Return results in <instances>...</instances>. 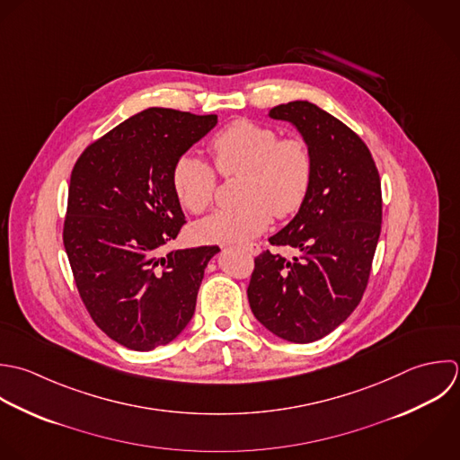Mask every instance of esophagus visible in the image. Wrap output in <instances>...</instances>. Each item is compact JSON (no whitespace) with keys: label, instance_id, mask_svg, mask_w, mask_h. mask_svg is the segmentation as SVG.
<instances>
[{"label":"esophagus","instance_id":"esophagus-1","mask_svg":"<svg viewBox=\"0 0 460 460\" xmlns=\"http://www.w3.org/2000/svg\"><path fill=\"white\" fill-rule=\"evenodd\" d=\"M243 251H245V252H249L251 256H258L261 249H260V245H258V243H249V245H245V247H243Z\"/></svg>","mask_w":460,"mask_h":460}]
</instances>
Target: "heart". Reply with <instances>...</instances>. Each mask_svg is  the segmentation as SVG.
Returning a JSON list of instances; mask_svg holds the SVG:
<instances>
[{
	"label": "heart",
	"instance_id": "1",
	"mask_svg": "<svg viewBox=\"0 0 460 460\" xmlns=\"http://www.w3.org/2000/svg\"><path fill=\"white\" fill-rule=\"evenodd\" d=\"M209 150L224 175L245 172L240 188L243 204L224 208L195 224V236L208 243H243L261 234L272 215H294L305 202L314 159L305 139L279 137L270 127L238 119L213 136ZM181 204L202 213L213 200L217 173L206 161L182 155L172 173Z\"/></svg>",
	"mask_w": 460,
	"mask_h": 460
}]
</instances>
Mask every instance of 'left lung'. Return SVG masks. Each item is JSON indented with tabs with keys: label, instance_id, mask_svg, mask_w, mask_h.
<instances>
[{
	"label": "left lung",
	"instance_id": "1",
	"mask_svg": "<svg viewBox=\"0 0 460 460\" xmlns=\"http://www.w3.org/2000/svg\"><path fill=\"white\" fill-rule=\"evenodd\" d=\"M269 118L296 127L312 152L314 175L296 217L269 238L299 256L261 252L247 297L270 333L308 344L339 328L364 296L382 231V182L366 143L319 105L294 100Z\"/></svg>",
	"mask_w": 460,
	"mask_h": 460
}]
</instances>
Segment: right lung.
Wrapping results in <instances>:
<instances>
[{"mask_svg":"<svg viewBox=\"0 0 460 460\" xmlns=\"http://www.w3.org/2000/svg\"><path fill=\"white\" fill-rule=\"evenodd\" d=\"M217 123V114L150 107L91 143L71 172L64 249L73 278L94 324L128 349L150 351L182 333L220 251L161 256L184 224L173 166Z\"/></svg>","mask_w":460,"mask_h":460,"instance_id":"add662e5","label":"right lung"}]
</instances>
